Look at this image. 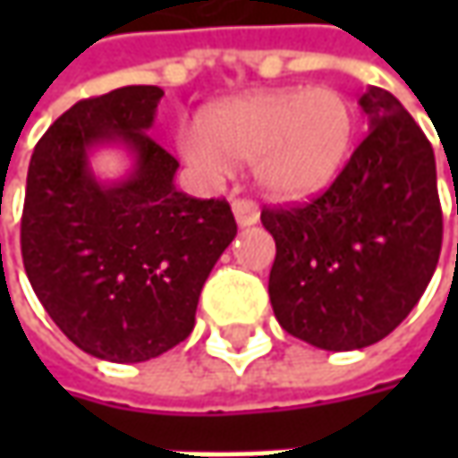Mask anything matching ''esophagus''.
<instances>
[{
    "label": "esophagus",
    "mask_w": 458,
    "mask_h": 458,
    "mask_svg": "<svg viewBox=\"0 0 458 458\" xmlns=\"http://www.w3.org/2000/svg\"><path fill=\"white\" fill-rule=\"evenodd\" d=\"M232 211H234V219H237L239 226H252V224L259 221V208L250 199H234L232 201Z\"/></svg>",
    "instance_id": "1"
}]
</instances>
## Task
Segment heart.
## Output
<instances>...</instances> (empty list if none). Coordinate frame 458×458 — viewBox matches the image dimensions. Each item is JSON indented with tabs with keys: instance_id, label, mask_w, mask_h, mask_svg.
Returning a JSON list of instances; mask_svg holds the SVG:
<instances>
[{
	"instance_id": "b5f03b06",
	"label": "heart",
	"mask_w": 458,
	"mask_h": 458,
	"mask_svg": "<svg viewBox=\"0 0 458 458\" xmlns=\"http://www.w3.org/2000/svg\"><path fill=\"white\" fill-rule=\"evenodd\" d=\"M357 132V114L342 91L273 89L224 101L185 134L181 152L206 173L255 163L262 191L280 201H306L342 173Z\"/></svg>"
}]
</instances>
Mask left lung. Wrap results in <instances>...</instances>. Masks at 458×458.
Instances as JSON below:
<instances>
[{
    "label": "left lung",
    "mask_w": 458,
    "mask_h": 458,
    "mask_svg": "<svg viewBox=\"0 0 458 458\" xmlns=\"http://www.w3.org/2000/svg\"><path fill=\"white\" fill-rule=\"evenodd\" d=\"M369 132L318 199L265 208L280 326L326 352L377 344L431 283L444 216L431 142L390 91L360 98Z\"/></svg>",
    "instance_id": "obj_1"
}]
</instances>
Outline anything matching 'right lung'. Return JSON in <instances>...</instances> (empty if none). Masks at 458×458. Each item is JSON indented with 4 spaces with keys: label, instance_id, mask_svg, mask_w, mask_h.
I'll list each match as a JSON object with an SVG mask.
<instances>
[{
    "label": "right lung",
    "instance_id": "1",
    "mask_svg": "<svg viewBox=\"0 0 458 458\" xmlns=\"http://www.w3.org/2000/svg\"><path fill=\"white\" fill-rule=\"evenodd\" d=\"M157 86L83 98L35 145L22 211V262L47 316L86 354L119 364L160 357L188 339L203 283L237 237L221 199H191L178 160L148 130ZM122 144L130 176L98 182L88 152Z\"/></svg>",
    "mask_w": 458,
    "mask_h": 458
}]
</instances>
